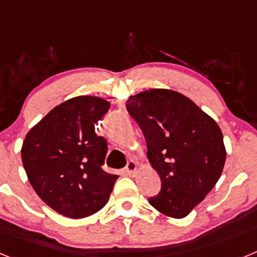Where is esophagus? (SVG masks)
Wrapping results in <instances>:
<instances>
[{
    "label": "esophagus",
    "mask_w": 257,
    "mask_h": 257,
    "mask_svg": "<svg viewBox=\"0 0 257 257\" xmlns=\"http://www.w3.org/2000/svg\"><path fill=\"white\" fill-rule=\"evenodd\" d=\"M126 172L128 175H130V176H134V175H135V172H136V170H138V165H136V162L134 160H130L128 161V162H127V165H126Z\"/></svg>",
    "instance_id": "34e87169"
}]
</instances>
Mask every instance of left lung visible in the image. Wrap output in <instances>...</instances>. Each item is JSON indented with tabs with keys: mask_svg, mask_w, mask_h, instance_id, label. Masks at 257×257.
<instances>
[{
	"mask_svg": "<svg viewBox=\"0 0 257 257\" xmlns=\"http://www.w3.org/2000/svg\"><path fill=\"white\" fill-rule=\"evenodd\" d=\"M126 108L144 134L161 192L149 198L170 217H185L221 175L226 152L217 123L183 94L151 88L128 97Z\"/></svg>",
	"mask_w": 257,
	"mask_h": 257,
	"instance_id": "8db88e82",
	"label": "left lung"
}]
</instances>
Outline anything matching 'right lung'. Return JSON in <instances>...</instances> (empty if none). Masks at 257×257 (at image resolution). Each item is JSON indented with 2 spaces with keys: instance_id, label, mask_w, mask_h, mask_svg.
<instances>
[{
  "instance_id": "1",
  "label": "right lung",
  "mask_w": 257,
  "mask_h": 257,
  "mask_svg": "<svg viewBox=\"0 0 257 257\" xmlns=\"http://www.w3.org/2000/svg\"><path fill=\"white\" fill-rule=\"evenodd\" d=\"M109 108L101 97L69 99L50 110L23 142L29 183L60 215L82 219L108 202L118 176L101 169L108 143L95 134V123Z\"/></svg>"
}]
</instances>
